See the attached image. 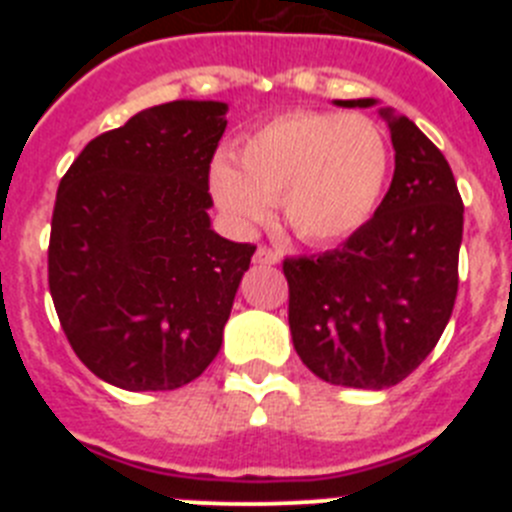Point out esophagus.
I'll use <instances>...</instances> for the list:
<instances>
[{"label":"esophagus","instance_id":"34e87169","mask_svg":"<svg viewBox=\"0 0 512 512\" xmlns=\"http://www.w3.org/2000/svg\"><path fill=\"white\" fill-rule=\"evenodd\" d=\"M253 264H259V266L279 264V253L271 251V248H266V246H259L256 248V253H253Z\"/></svg>","mask_w":512,"mask_h":512}]
</instances>
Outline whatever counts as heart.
Listing matches in <instances>:
<instances>
[{"mask_svg":"<svg viewBox=\"0 0 512 512\" xmlns=\"http://www.w3.org/2000/svg\"><path fill=\"white\" fill-rule=\"evenodd\" d=\"M390 176V146L359 112H289L253 130L235 166L215 161L210 192L233 228L251 230L279 200L287 228L312 246L338 243L369 223Z\"/></svg>","mask_w":512,"mask_h":512,"instance_id":"heart-1","label":"heart"}]
</instances>
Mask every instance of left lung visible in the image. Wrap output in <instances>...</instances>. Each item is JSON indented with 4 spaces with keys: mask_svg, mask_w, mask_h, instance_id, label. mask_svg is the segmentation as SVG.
<instances>
[{
    "mask_svg": "<svg viewBox=\"0 0 512 512\" xmlns=\"http://www.w3.org/2000/svg\"><path fill=\"white\" fill-rule=\"evenodd\" d=\"M372 107L377 99H336ZM392 135L390 192L364 228L318 259H284L289 330L302 364L328 384L384 390L415 372L449 323L459 289L464 205L449 161L405 115Z\"/></svg>",
    "mask_w": 512,
    "mask_h": 512,
    "instance_id": "obj_1",
    "label": "left lung"
}]
</instances>
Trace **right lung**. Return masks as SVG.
I'll return each instance as SVG.
<instances>
[{
  "instance_id": "1",
  "label": "right lung",
  "mask_w": 512,
  "mask_h": 512,
  "mask_svg": "<svg viewBox=\"0 0 512 512\" xmlns=\"http://www.w3.org/2000/svg\"><path fill=\"white\" fill-rule=\"evenodd\" d=\"M225 102L176 99L97 135L58 184L48 287L89 372L128 392L184 387L223 346L256 246L210 228Z\"/></svg>"
}]
</instances>
